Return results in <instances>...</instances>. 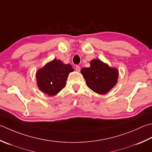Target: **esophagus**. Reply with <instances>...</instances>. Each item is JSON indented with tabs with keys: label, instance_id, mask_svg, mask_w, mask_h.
Segmentation results:
<instances>
[{
	"label": "esophagus",
	"instance_id": "obj_1",
	"mask_svg": "<svg viewBox=\"0 0 152 152\" xmlns=\"http://www.w3.org/2000/svg\"><path fill=\"white\" fill-rule=\"evenodd\" d=\"M75 70L76 72H80V67L79 66H76L75 68Z\"/></svg>",
	"mask_w": 152,
	"mask_h": 152
}]
</instances>
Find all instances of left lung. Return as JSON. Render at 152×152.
Wrapping results in <instances>:
<instances>
[{"label": "left lung", "mask_w": 152, "mask_h": 152, "mask_svg": "<svg viewBox=\"0 0 152 152\" xmlns=\"http://www.w3.org/2000/svg\"><path fill=\"white\" fill-rule=\"evenodd\" d=\"M81 73L88 88L102 95L107 94L114 87L118 76L117 68L109 67L99 59L91 61L90 67L82 68Z\"/></svg>", "instance_id": "1"}]
</instances>
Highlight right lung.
Masks as SVG:
<instances>
[{
	"label": "right lung",
	"mask_w": 152,
	"mask_h": 152,
	"mask_svg": "<svg viewBox=\"0 0 152 152\" xmlns=\"http://www.w3.org/2000/svg\"><path fill=\"white\" fill-rule=\"evenodd\" d=\"M72 71L71 64H65L61 60L54 59L37 70L38 88L49 96H55L65 87L68 74Z\"/></svg>",
	"instance_id": "right-lung-1"
}]
</instances>
